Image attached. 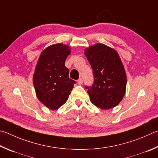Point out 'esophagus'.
<instances>
[{
	"label": "esophagus",
	"mask_w": 158,
	"mask_h": 158,
	"mask_svg": "<svg viewBox=\"0 0 158 158\" xmlns=\"http://www.w3.org/2000/svg\"><path fill=\"white\" fill-rule=\"evenodd\" d=\"M77 83H78L79 85H82V82H83V81H82V79L81 78V77H80V78L77 80Z\"/></svg>",
	"instance_id": "esophagus-1"
}]
</instances>
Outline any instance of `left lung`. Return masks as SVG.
Returning a JSON list of instances; mask_svg holds the SVG:
<instances>
[{"label":"left lung","mask_w":158,"mask_h":158,"mask_svg":"<svg viewBox=\"0 0 158 158\" xmlns=\"http://www.w3.org/2000/svg\"><path fill=\"white\" fill-rule=\"evenodd\" d=\"M85 55L93 69L94 82L85 87L94 106L103 110L112 108L126 94L127 77L123 63L114 48L96 44L85 49Z\"/></svg>","instance_id":"obj_1"}]
</instances>
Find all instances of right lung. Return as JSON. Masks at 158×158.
Listing matches in <instances>:
<instances>
[{
  "label": "right lung",
  "mask_w": 158,
  "mask_h": 158,
  "mask_svg": "<svg viewBox=\"0 0 158 158\" xmlns=\"http://www.w3.org/2000/svg\"><path fill=\"white\" fill-rule=\"evenodd\" d=\"M71 48L55 44L41 52L33 75L36 95L41 103L50 110H57L68 100L76 81L69 77L65 60Z\"/></svg>",
  "instance_id": "right-lung-1"
}]
</instances>
